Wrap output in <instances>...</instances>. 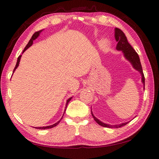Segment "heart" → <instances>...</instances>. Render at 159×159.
<instances>
[{
  "mask_svg": "<svg viewBox=\"0 0 159 159\" xmlns=\"http://www.w3.org/2000/svg\"><path fill=\"white\" fill-rule=\"evenodd\" d=\"M102 45H103V46H104V47H106L107 45V42L106 41H104L103 42H102Z\"/></svg>",
  "mask_w": 159,
  "mask_h": 159,
  "instance_id": "heart-1",
  "label": "heart"
}]
</instances>
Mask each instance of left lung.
Instances as JSON below:
<instances>
[{"instance_id":"left-lung-1","label":"left lung","mask_w":159,"mask_h":159,"mask_svg":"<svg viewBox=\"0 0 159 159\" xmlns=\"http://www.w3.org/2000/svg\"><path fill=\"white\" fill-rule=\"evenodd\" d=\"M115 39L118 42V43L116 45V49L118 50H122L123 54H124L125 57L130 61L131 64H133L134 68L136 70H138V71H139V73L142 74V81L143 83L144 86V80H145L144 76L143 71H142V67L141 65L140 60H139L138 54L135 52V50L133 49V48L130 45V43L128 42L127 38H126L124 33H123V32L118 28L115 29ZM92 116L95 121L98 123L99 125L102 126V127L118 128L122 127V126H124L128 123H123L122 124H120V125H111L109 124H105V123L101 122L100 120H99L98 118H96L95 116H94L93 113H92Z\"/></svg>"}]
</instances>
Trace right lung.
Segmentation results:
<instances>
[{
	"label": "right lung",
	"mask_w": 159,
	"mask_h": 159,
	"mask_svg": "<svg viewBox=\"0 0 159 159\" xmlns=\"http://www.w3.org/2000/svg\"><path fill=\"white\" fill-rule=\"evenodd\" d=\"M42 31V30H41V31H36V32H35V33L34 34V35L33 36H32V37H31V39L29 40V43H28V44L26 45V46L25 47V49H24V50H23V52H25V51L27 49V48H29V47L31 46V45L33 44V41H34L35 39H36V38L39 36V34L41 33V32ZM22 52V53H23ZM21 55H20L18 57V58H17V64H16V66H15V69H14V70H13V72L15 71V70L17 68V66H19V64H20V59H21ZM71 98H70L69 99H67V101H66V107L65 108L66 109V107H67V105H68V103L69 102V101L71 100ZM66 109H65V111H66ZM64 113H65V111H64ZM64 116V115H63ZM63 118V116L61 117V118ZM61 119L59 120L58 122H57L56 123H55V124H53V125H50V126H46V127H37V128H36V129H39V130H45V129H49V128H54V127H55V126H57L58 124H59V123L60 122V120H61Z\"/></svg>",
	"instance_id": "right-lung-1"
}]
</instances>
